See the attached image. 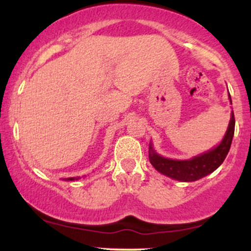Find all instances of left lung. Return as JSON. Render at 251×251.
Segmentation results:
<instances>
[{
	"instance_id": "1",
	"label": "left lung",
	"mask_w": 251,
	"mask_h": 251,
	"mask_svg": "<svg viewBox=\"0 0 251 251\" xmlns=\"http://www.w3.org/2000/svg\"><path fill=\"white\" fill-rule=\"evenodd\" d=\"M230 102L231 97L229 94ZM235 132V116L234 111L231 112L229 126L224 135L223 140L218 146H216L205 153L197 155L188 160H175L164 158L159 155L152 148V144L150 143V163L153 165V168L159 171L160 174L168 176L172 179L180 181H195L201 179L214 172L216 169L220 168V165L226 159L230 146H231L232 137Z\"/></svg>"
}]
</instances>
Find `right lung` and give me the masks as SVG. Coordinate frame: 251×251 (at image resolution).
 <instances>
[{
	"label": "right lung",
	"instance_id": "right-lung-1",
	"mask_svg": "<svg viewBox=\"0 0 251 251\" xmlns=\"http://www.w3.org/2000/svg\"><path fill=\"white\" fill-rule=\"evenodd\" d=\"M75 179H79V177H76V178H67V179H66V180H75Z\"/></svg>",
	"mask_w": 251,
	"mask_h": 251
}]
</instances>
